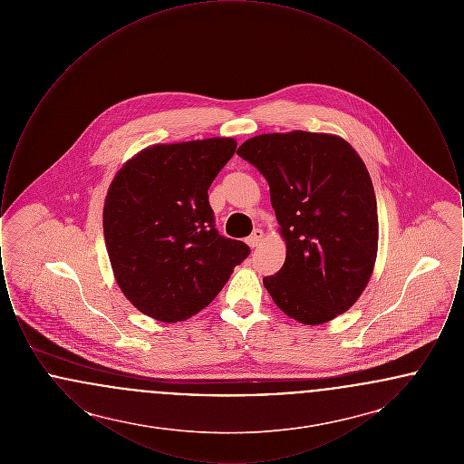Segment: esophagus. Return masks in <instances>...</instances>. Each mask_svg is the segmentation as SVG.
Instances as JSON below:
<instances>
[{"instance_id": "obj_1", "label": "esophagus", "mask_w": 464, "mask_h": 464, "mask_svg": "<svg viewBox=\"0 0 464 464\" xmlns=\"http://www.w3.org/2000/svg\"><path fill=\"white\" fill-rule=\"evenodd\" d=\"M263 238H265V233L261 229H256L245 242H246L250 248H254V246H257L259 243L263 242Z\"/></svg>"}]
</instances>
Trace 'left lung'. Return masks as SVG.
I'll list each match as a JSON object with an SVG mask.
<instances>
[{"label": "left lung", "instance_id": "8db88e82", "mask_svg": "<svg viewBox=\"0 0 464 464\" xmlns=\"http://www.w3.org/2000/svg\"><path fill=\"white\" fill-rule=\"evenodd\" d=\"M237 153L267 180L287 245L266 290L304 325L331 322L353 306L374 271L379 222L365 163L343 137L304 130L261 133Z\"/></svg>", "mask_w": 464, "mask_h": 464}]
</instances>
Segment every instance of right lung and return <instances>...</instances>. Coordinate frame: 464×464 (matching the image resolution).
I'll return each mask as SVG.
<instances>
[{
  "instance_id": "obj_1",
  "label": "right lung",
  "mask_w": 464,
  "mask_h": 464,
  "mask_svg": "<svg viewBox=\"0 0 464 464\" xmlns=\"http://www.w3.org/2000/svg\"><path fill=\"white\" fill-rule=\"evenodd\" d=\"M235 150L233 137L155 144L111 180L106 248L118 287L140 313L165 324L191 318L250 254L219 235L207 193Z\"/></svg>"
}]
</instances>
